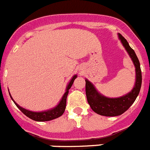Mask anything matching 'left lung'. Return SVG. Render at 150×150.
I'll return each instance as SVG.
<instances>
[{
  "mask_svg": "<svg viewBox=\"0 0 150 150\" xmlns=\"http://www.w3.org/2000/svg\"><path fill=\"white\" fill-rule=\"evenodd\" d=\"M119 38L121 40L126 50L133 62L136 68V83L133 90L124 96L117 98H109L100 95L94 85L89 81L85 80V92L88 102L90 104L91 108L95 113L106 117H114L124 114L127 110L135 101L140 91L142 84V73L140 65L134 50L129 46L127 41L121 34H119Z\"/></svg>",
  "mask_w": 150,
  "mask_h": 150,
  "instance_id": "1",
  "label": "left lung"
}]
</instances>
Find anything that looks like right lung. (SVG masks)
I'll return each mask as SVG.
<instances>
[{"instance_id":"1","label":"right lung","mask_w":150,"mask_h":150,"mask_svg":"<svg viewBox=\"0 0 150 150\" xmlns=\"http://www.w3.org/2000/svg\"><path fill=\"white\" fill-rule=\"evenodd\" d=\"M77 75H74L72 79H71V81L69 82V84L68 85L67 88H66V91L64 94L62 98L61 101L59 102V104H58L56 108H52V110H47V111H42V112H33L30 111V110H26L24 108H21V106H19L17 103L15 102L14 100H13L12 97L11 96V98H12V100H13L14 104H16V106L21 110V111L26 116L28 117L29 118L32 119L33 120H36V121H49V120H53V119H56V118L59 117L60 116H62L63 114L64 111H65V107H66V99H67V95L69 94V90L70 89V88L72 85L73 82H74V80L76 79ZM11 95V94H10Z\"/></svg>"}]
</instances>
